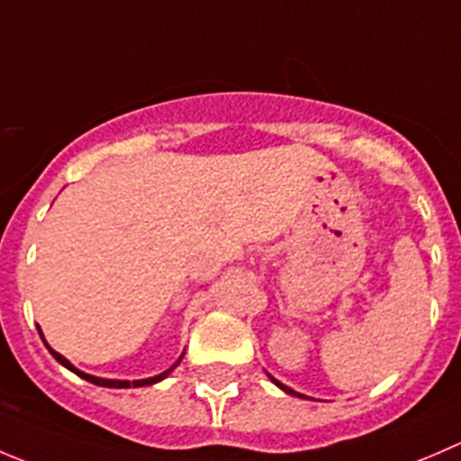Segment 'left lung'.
Wrapping results in <instances>:
<instances>
[{"mask_svg":"<svg viewBox=\"0 0 461 461\" xmlns=\"http://www.w3.org/2000/svg\"><path fill=\"white\" fill-rule=\"evenodd\" d=\"M267 376H270V374H267ZM270 381H272V383H275V385H276V387H279V390H284V392H285V394H293V396H299V399H308V396H303V394H299V392L290 390V387H288V385H284V383H279V381H276V378H272V376H270Z\"/></svg>","mask_w":461,"mask_h":461,"instance_id":"8db88e82","label":"left lung"}]
</instances>
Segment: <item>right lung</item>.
<instances>
[{"mask_svg":"<svg viewBox=\"0 0 461 461\" xmlns=\"http://www.w3.org/2000/svg\"><path fill=\"white\" fill-rule=\"evenodd\" d=\"M38 330H40V329H38ZM40 338H42V342H44V347H47V349H49V354H51L53 358H56L58 363L62 365V367H67V369H69V372H74L76 376L85 378V381H87V383H94V385H98V387H114V390H128V387H146V385H155V383L164 381V378H167L168 374H171L173 369L177 367V365H180V360L185 358V354H182L180 358H177V363L173 365V367H168L167 372L158 374V376L141 378V381H112V378H98V376H92V374H85V372H80V369H78V367H74V365H71L69 360L65 358V356H60V354H58V351H53L51 347H49V344H47V339H44V335H42V330H40Z\"/></svg>","mask_w":461,"mask_h":461,"instance_id":"right-lung-1","label":"right lung"}]
</instances>
